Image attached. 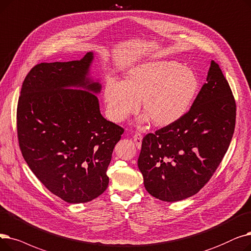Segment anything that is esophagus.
I'll use <instances>...</instances> for the list:
<instances>
[{
  "mask_svg": "<svg viewBox=\"0 0 251 251\" xmlns=\"http://www.w3.org/2000/svg\"><path fill=\"white\" fill-rule=\"evenodd\" d=\"M134 142H135V144H136V146L138 147V148H141V145H142V139H143V137H142V135L140 134V133H136L135 135H134Z\"/></svg>",
  "mask_w": 251,
  "mask_h": 251,
  "instance_id": "esophagus-1",
  "label": "esophagus"
}]
</instances>
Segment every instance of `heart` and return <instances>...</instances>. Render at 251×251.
Segmentation results:
<instances>
[{"label":"heart","mask_w":251,"mask_h":251,"mask_svg":"<svg viewBox=\"0 0 251 251\" xmlns=\"http://www.w3.org/2000/svg\"><path fill=\"white\" fill-rule=\"evenodd\" d=\"M199 90L195 71L175 60H156L127 71L125 81L107 78L104 101L113 122L136 113L142 100L144 121L157 126L173 125L189 111Z\"/></svg>","instance_id":"b5f03b06"}]
</instances>
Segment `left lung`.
I'll use <instances>...</instances> for the list:
<instances>
[{"instance_id":"1","label":"left lung","mask_w":251,"mask_h":251,"mask_svg":"<svg viewBox=\"0 0 251 251\" xmlns=\"http://www.w3.org/2000/svg\"><path fill=\"white\" fill-rule=\"evenodd\" d=\"M236 123V103L213 60L190 110L180 121L142 141L139 170L148 193L175 202L199 192L228 150Z\"/></svg>"}]
</instances>
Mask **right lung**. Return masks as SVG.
<instances>
[{
	"mask_svg": "<svg viewBox=\"0 0 251 251\" xmlns=\"http://www.w3.org/2000/svg\"><path fill=\"white\" fill-rule=\"evenodd\" d=\"M93 60L89 52L80 60L35 65L17 105L23 158L41 183L68 203L89 202L107 189V168L124 133L100 112L95 94L101 83L90 76Z\"/></svg>",
	"mask_w": 251,
	"mask_h": 251,
	"instance_id": "add662e5",
	"label": "right lung"
}]
</instances>
